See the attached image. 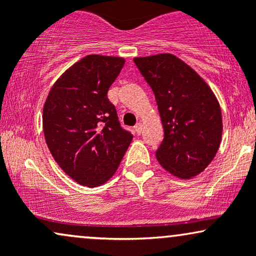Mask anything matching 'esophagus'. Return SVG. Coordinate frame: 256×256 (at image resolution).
<instances>
[{"mask_svg":"<svg viewBox=\"0 0 256 256\" xmlns=\"http://www.w3.org/2000/svg\"><path fill=\"white\" fill-rule=\"evenodd\" d=\"M134 130H136L137 134H142V131H143V125H142V122H137L136 126H134Z\"/></svg>","mask_w":256,"mask_h":256,"instance_id":"obj_1","label":"esophagus"}]
</instances>
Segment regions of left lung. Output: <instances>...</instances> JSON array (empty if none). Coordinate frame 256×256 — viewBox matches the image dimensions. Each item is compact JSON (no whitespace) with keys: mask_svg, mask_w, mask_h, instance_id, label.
I'll return each mask as SVG.
<instances>
[{"mask_svg":"<svg viewBox=\"0 0 256 256\" xmlns=\"http://www.w3.org/2000/svg\"><path fill=\"white\" fill-rule=\"evenodd\" d=\"M134 61L154 92L165 132L155 152L158 164L178 178L195 177L219 149L222 120L218 100L204 79L174 55Z\"/></svg>","mask_w":256,"mask_h":256,"instance_id":"obj_1","label":"left lung"}]
</instances>
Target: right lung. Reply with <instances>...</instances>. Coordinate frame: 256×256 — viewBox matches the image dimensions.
Wrapping results in <instances>:
<instances>
[{"label":"right lung","mask_w":256,"mask_h":256,"mask_svg":"<svg viewBox=\"0 0 256 256\" xmlns=\"http://www.w3.org/2000/svg\"><path fill=\"white\" fill-rule=\"evenodd\" d=\"M125 60L88 55L55 82L43 107V132L52 158L77 183L95 188L118 168L132 140L107 98Z\"/></svg>","instance_id":"right-lung-1"}]
</instances>
